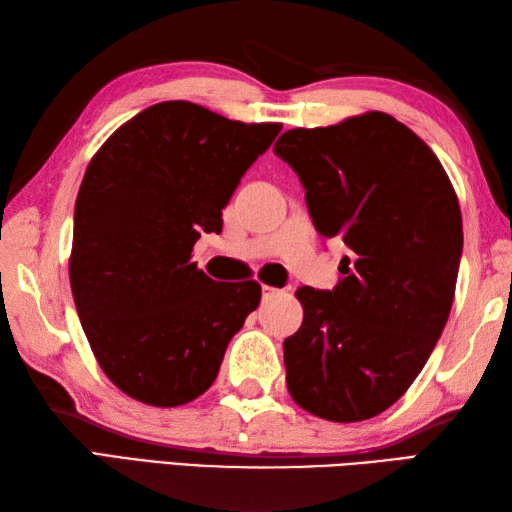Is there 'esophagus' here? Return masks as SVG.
<instances>
[{"mask_svg": "<svg viewBox=\"0 0 512 512\" xmlns=\"http://www.w3.org/2000/svg\"><path fill=\"white\" fill-rule=\"evenodd\" d=\"M262 292H264V301H268V299H273V297L279 295V290L273 288V286H262Z\"/></svg>", "mask_w": 512, "mask_h": 512, "instance_id": "1", "label": "esophagus"}]
</instances>
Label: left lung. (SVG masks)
Listing matches in <instances>:
<instances>
[{"instance_id": "8db88e82", "label": "left lung", "mask_w": 512, "mask_h": 512, "mask_svg": "<svg viewBox=\"0 0 512 512\" xmlns=\"http://www.w3.org/2000/svg\"><path fill=\"white\" fill-rule=\"evenodd\" d=\"M314 226L352 248L334 290L301 286V328L284 341L301 409L361 422L389 409L447 325L462 255V213L424 140L385 112L281 134Z\"/></svg>"}]
</instances>
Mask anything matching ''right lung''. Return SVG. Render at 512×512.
Returning a JSON list of instances; mask_svg holds the SVG:
<instances>
[{"instance_id": "right-lung-1", "label": "right lung", "mask_w": 512, "mask_h": 512, "mask_svg": "<svg viewBox=\"0 0 512 512\" xmlns=\"http://www.w3.org/2000/svg\"><path fill=\"white\" fill-rule=\"evenodd\" d=\"M281 123L231 121L189 101L129 118L92 156L74 204L70 286L105 376L138 402L180 407L220 372L259 306L255 279L213 281L193 262Z\"/></svg>"}]
</instances>
